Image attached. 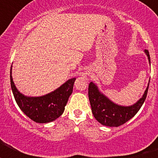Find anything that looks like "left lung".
<instances>
[{
  "instance_id": "left-lung-1",
  "label": "left lung",
  "mask_w": 158,
  "mask_h": 158,
  "mask_svg": "<svg viewBox=\"0 0 158 158\" xmlns=\"http://www.w3.org/2000/svg\"><path fill=\"white\" fill-rule=\"evenodd\" d=\"M145 53L150 63V57L148 50H145ZM149 85L142 97L139 101H137V103L133 105L125 107L113 103L107 96L99 91L98 88L94 83L90 82L89 85V98L93 116L99 123L104 126H121L133 118L139 111L147 96Z\"/></svg>"
}]
</instances>
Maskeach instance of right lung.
I'll use <instances>...</instances> for the list:
<instances>
[{"label":"right lung","mask_w":158,"mask_h":158,"mask_svg":"<svg viewBox=\"0 0 158 158\" xmlns=\"http://www.w3.org/2000/svg\"><path fill=\"white\" fill-rule=\"evenodd\" d=\"M75 80L76 78L69 79L56 90L44 96H26L19 93L14 85L11 67V88L16 104L25 115L39 123L52 122L62 115L69 96L72 94Z\"/></svg>","instance_id":"obj_1"}]
</instances>
